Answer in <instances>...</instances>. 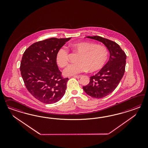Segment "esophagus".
Masks as SVG:
<instances>
[{"mask_svg": "<svg viewBox=\"0 0 148 148\" xmlns=\"http://www.w3.org/2000/svg\"><path fill=\"white\" fill-rule=\"evenodd\" d=\"M73 77L77 78V79H80L81 77V75H75V76H73Z\"/></svg>", "mask_w": 148, "mask_h": 148, "instance_id": "34e87169", "label": "esophagus"}]
</instances>
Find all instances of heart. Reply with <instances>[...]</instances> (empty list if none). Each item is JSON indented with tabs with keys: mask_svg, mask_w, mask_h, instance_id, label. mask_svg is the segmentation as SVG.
Instances as JSON below:
<instances>
[{
	"mask_svg": "<svg viewBox=\"0 0 148 148\" xmlns=\"http://www.w3.org/2000/svg\"><path fill=\"white\" fill-rule=\"evenodd\" d=\"M72 49L79 55L77 63L68 66L64 71L66 76H72L81 73H90L100 71L105 66L108 58V50L103 45L90 42H80L72 45ZM69 50L60 47L57 51L55 60L60 67H65L69 63Z\"/></svg>",
	"mask_w": 148,
	"mask_h": 148,
	"instance_id": "1",
	"label": "heart"
}]
</instances>
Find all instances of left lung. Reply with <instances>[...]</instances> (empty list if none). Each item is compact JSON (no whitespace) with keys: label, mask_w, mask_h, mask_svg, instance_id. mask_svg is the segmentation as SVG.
<instances>
[{"label":"left lung","mask_w":148,"mask_h":148,"mask_svg":"<svg viewBox=\"0 0 148 148\" xmlns=\"http://www.w3.org/2000/svg\"><path fill=\"white\" fill-rule=\"evenodd\" d=\"M101 42L110 51L108 63L95 75L90 77L89 84L83 86L87 94L94 98H102L116 88L125 73L126 55L120 46L114 41L101 36H87Z\"/></svg>","instance_id":"8db88e82"}]
</instances>
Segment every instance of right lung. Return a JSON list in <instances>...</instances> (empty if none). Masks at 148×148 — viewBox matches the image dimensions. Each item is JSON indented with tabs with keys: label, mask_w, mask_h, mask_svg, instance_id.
<instances>
[{
	"label": "right lung",
	"mask_w": 148,
	"mask_h": 148,
	"mask_svg": "<svg viewBox=\"0 0 148 148\" xmlns=\"http://www.w3.org/2000/svg\"><path fill=\"white\" fill-rule=\"evenodd\" d=\"M71 38H50L35 42L24 51L20 70L27 90L40 102H58L66 92L68 78L58 69L55 56L58 50Z\"/></svg>",
	"instance_id": "obj_1"
}]
</instances>
